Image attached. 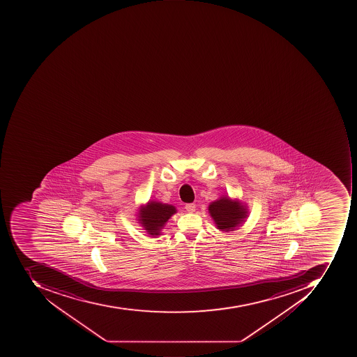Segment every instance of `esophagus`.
<instances>
[{
    "mask_svg": "<svg viewBox=\"0 0 357 357\" xmlns=\"http://www.w3.org/2000/svg\"><path fill=\"white\" fill-rule=\"evenodd\" d=\"M195 204H187V205H185V209H187V211L190 212V213H193V212L195 211Z\"/></svg>",
    "mask_w": 357,
    "mask_h": 357,
    "instance_id": "esophagus-1",
    "label": "esophagus"
}]
</instances>
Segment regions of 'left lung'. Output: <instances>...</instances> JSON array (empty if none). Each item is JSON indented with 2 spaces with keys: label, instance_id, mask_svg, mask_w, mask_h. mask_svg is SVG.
<instances>
[{
  "label": "left lung",
  "instance_id": "8db88e82",
  "mask_svg": "<svg viewBox=\"0 0 357 357\" xmlns=\"http://www.w3.org/2000/svg\"><path fill=\"white\" fill-rule=\"evenodd\" d=\"M208 210L218 229L223 231H234L247 218L248 213L245 206L227 196L212 202Z\"/></svg>",
  "mask_w": 357,
  "mask_h": 357
}]
</instances>
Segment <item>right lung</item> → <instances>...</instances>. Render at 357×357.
<instances>
[{
	"label": "right lung",
	"instance_id": "obj_1",
	"mask_svg": "<svg viewBox=\"0 0 357 357\" xmlns=\"http://www.w3.org/2000/svg\"><path fill=\"white\" fill-rule=\"evenodd\" d=\"M176 212L174 206L151 201L140 208L138 221L149 235L159 236L166 222Z\"/></svg>",
	"mask_w": 357,
	"mask_h": 357
}]
</instances>
